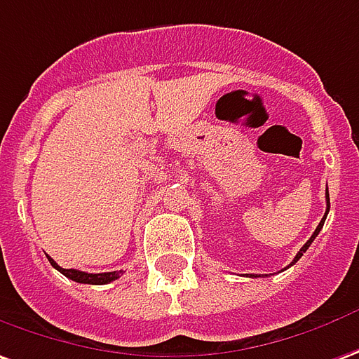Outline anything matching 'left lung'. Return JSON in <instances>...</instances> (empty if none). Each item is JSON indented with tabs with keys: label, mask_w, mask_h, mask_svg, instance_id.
Listing matches in <instances>:
<instances>
[{
	"label": "left lung",
	"mask_w": 359,
	"mask_h": 359,
	"mask_svg": "<svg viewBox=\"0 0 359 359\" xmlns=\"http://www.w3.org/2000/svg\"><path fill=\"white\" fill-rule=\"evenodd\" d=\"M328 210H330V198H328V192H327V214H328ZM327 214H325V217H323V219H320V223L319 225H317V229H315V233H313V235H311V239L307 241V243H305V245H303L302 249H299V252H297V255H295V258H293V262L292 264H295V262H297V260H299V258L303 257V252H305V250L309 249V245L311 243H313V241H315V237H317V235H319V231L320 229H323V225H325V219H327ZM292 264H290V266H292ZM252 276V278H257V276L255 274H250Z\"/></svg>",
	"instance_id": "obj_1"
}]
</instances>
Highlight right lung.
Instances as JSON below:
<instances>
[{"mask_svg": "<svg viewBox=\"0 0 359 359\" xmlns=\"http://www.w3.org/2000/svg\"><path fill=\"white\" fill-rule=\"evenodd\" d=\"M50 264L60 270L62 274L69 278V280H74V282H79V284H93V285H102V284H109L112 280H118L120 276L124 274V270H114V272H102V274H87V272H81V270H66V268L57 266L56 262L48 257Z\"/></svg>", "mask_w": 359, "mask_h": 359, "instance_id": "obj_1", "label": "right lung"}]
</instances>
